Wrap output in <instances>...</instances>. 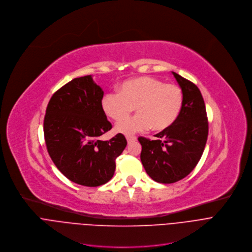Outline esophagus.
Here are the masks:
<instances>
[{
    "label": "esophagus",
    "mask_w": 252,
    "mask_h": 252,
    "mask_svg": "<svg viewBox=\"0 0 252 252\" xmlns=\"http://www.w3.org/2000/svg\"><path fill=\"white\" fill-rule=\"evenodd\" d=\"M126 139H127V142H128V144H129V145L133 144V143H134V142H136V140H137V138H136V137H134V136H128Z\"/></svg>",
    "instance_id": "esophagus-1"
}]
</instances>
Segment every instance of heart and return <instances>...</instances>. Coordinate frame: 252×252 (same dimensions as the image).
<instances>
[{"label":"heart","instance_id":"1","mask_svg":"<svg viewBox=\"0 0 252 252\" xmlns=\"http://www.w3.org/2000/svg\"><path fill=\"white\" fill-rule=\"evenodd\" d=\"M184 102L182 89L152 76H140L124 81L117 92L102 98L104 113L115 121L126 119L135 107L137 115L118 122L115 131L133 135L150 127L154 131L169 128L179 117Z\"/></svg>","mask_w":252,"mask_h":252}]
</instances>
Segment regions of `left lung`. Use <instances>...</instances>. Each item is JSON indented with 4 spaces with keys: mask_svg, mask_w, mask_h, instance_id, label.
<instances>
[{
    "mask_svg": "<svg viewBox=\"0 0 252 252\" xmlns=\"http://www.w3.org/2000/svg\"><path fill=\"white\" fill-rule=\"evenodd\" d=\"M179 83L184 102L177 120L156 134L157 140L140 137L141 162L155 182L176 183L196 166L206 147L209 123L204 98L195 84L172 72Z\"/></svg>",
    "mask_w": 252,
    "mask_h": 252,
    "instance_id": "8db88e82",
    "label": "left lung"
}]
</instances>
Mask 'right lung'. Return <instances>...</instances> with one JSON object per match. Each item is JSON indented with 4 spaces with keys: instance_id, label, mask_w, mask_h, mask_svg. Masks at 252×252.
Wrapping results in <instances>:
<instances>
[{
    "instance_id": "add662e5",
    "label": "right lung",
    "mask_w": 252,
    "mask_h": 252,
    "mask_svg": "<svg viewBox=\"0 0 252 252\" xmlns=\"http://www.w3.org/2000/svg\"><path fill=\"white\" fill-rule=\"evenodd\" d=\"M103 90L91 75L77 77L60 88L46 107L43 133L47 152L71 182L98 187L115 172V160L127 145L122 134L99 140L112 125L102 109Z\"/></svg>"
}]
</instances>
